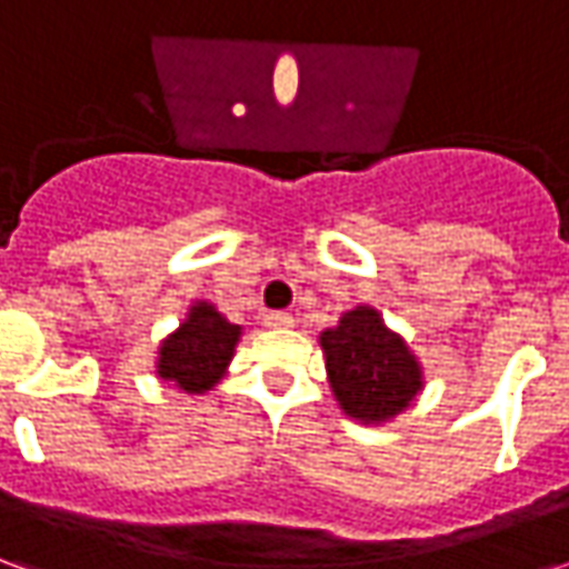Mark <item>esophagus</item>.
Segmentation results:
<instances>
[{
    "mask_svg": "<svg viewBox=\"0 0 569 569\" xmlns=\"http://www.w3.org/2000/svg\"><path fill=\"white\" fill-rule=\"evenodd\" d=\"M292 313H286V310H268L264 313V326H271V329H289L292 326Z\"/></svg>",
    "mask_w": 569,
    "mask_h": 569,
    "instance_id": "1",
    "label": "esophagus"
}]
</instances>
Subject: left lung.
<instances>
[{"label":"left lung","instance_id":"obj_1","mask_svg":"<svg viewBox=\"0 0 569 569\" xmlns=\"http://www.w3.org/2000/svg\"><path fill=\"white\" fill-rule=\"evenodd\" d=\"M326 369L338 402L350 418L387 420L399 415L420 390V369L402 338L378 310L357 308L322 332Z\"/></svg>","mask_w":569,"mask_h":569}]
</instances>
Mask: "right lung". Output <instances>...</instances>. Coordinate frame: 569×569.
Instances as JSON below:
<instances>
[{
    "instance_id": "obj_1",
    "label": "right lung",
    "mask_w": 569,
    "mask_h": 569,
    "mask_svg": "<svg viewBox=\"0 0 569 569\" xmlns=\"http://www.w3.org/2000/svg\"><path fill=\"white\" fill-rule=\"evenodd\" d=\"M237 338L240 326L228 322L212 305L200 301L191 308L188 320L163 341L158 375L186 393H203L212 383H219L234 353Z\"/></svg>"
}]
</instances>
